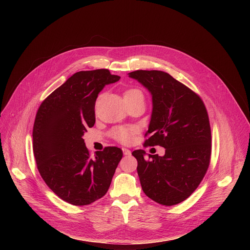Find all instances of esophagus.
<instances>
[{
	"label": "esophagus",
	"instance_id": "1",
	"mask_svg": "<svg viewBox=\"0 0 250 250\" xmlns=\"http://www.w3.org/2000/svg\"><path fill=\"white\" fill-rule=\"evenodd\" d=\"M123 152H124V154H125V155H126V156H129V155L131 154L130 150H129V149H127V148H123Z\"/></svg>",
	"mask_w": 250,
	"mask_h": 250
}]
</instances>
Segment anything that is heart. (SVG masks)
<instances>
[{
  "label": "heart",
  "instance_id": "obj_1",
  "mask_svg": "<svg viewBox=\"0 0 250 250\" xmlns=\"http://www.w3.org/2000/svg\"><path fill=\"white\" fill-rule=\"evenodd\" d=\"M136 96H144L140 90L135 88L126 89L124 93L125 101L130 100ZM135 133V128L132 126H117L111 130V135L116 140L122 142V144H127L129 142Z\"/></svg>",
  "mask_w": 250,
  "mask_h": 250
}]
</instances>
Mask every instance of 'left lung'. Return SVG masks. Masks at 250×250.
Returning <instances> with one entry per match:
<instances>
[{
  "label": "left lung",
  "instance_id": "left-lung-1",
  "mask_svg": "<svg viewBox=\"0 0 250 250\" xmlns=\"http://www.w3.org/2000/svg\"><path fill=\"white\" fill-rule=\"evenodd\" d=\"M130 78L152 96V114L146 146H159L165 154L134 150L141 188L147 197L164 206L177 205L198 188L208 168L211 134L202 99L163 71L136 70Z\"/></svg>",
  "mask_w": 250,
  "mask_h": 250
}]
</instances>
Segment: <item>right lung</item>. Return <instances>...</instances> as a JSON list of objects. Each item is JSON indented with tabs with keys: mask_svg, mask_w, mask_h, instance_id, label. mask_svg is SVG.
<instances>
[{
	"mask_svg": "<svg viewBox=\"0 0 250 250\" xmlns=\"http://www.w3.org/2000/svg\"><path fill=\"white\" fill-rule=\"evenodd\" d=\"M108 69L80 71L40 105L32 129V149L46 185L63 201L86 206L108 192L123 157L116 146L94 157L83 139L95 125V103L103 88L120 80Z\"/></svg>",
	"mask_w": 250,
	"mask_h": 250,
	"instance_id": "right-lung-1",
	"label": "right lung"
}]
</instances>
